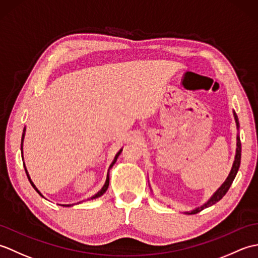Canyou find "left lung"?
<instances>
[{"instance_id":"left-lung-1","label":"left lung","mask_w":258,"mask_h":258,"mask_svg":"<svg viewBox=\"0 0 258 258\" xmlns=\"http://www.w3.org/2000/svg\"><path fill=\"white\" fill-rule=\"evenodd\" d=\"M234 116H235V120H236V125H237V127H238V125H239V124H238V119H237V116H236V114H235V113H234ZM240 153H242V146H240L239 136H237L236 155H235V161H234V164H233L232 171H231V173H229L227 179L225 180V182H224V184L221 186V187L216 190V193L211 197V200L208 201V202L206 203V204H204V205L199 207V208H196V210H194V211L187 212V214H189V215H191V214L200 213L201 211L204 210V208L210 207V206H212V205H214V204H216V203H217L218 201H221V200L223 199V196L227 193V190L229 189V187H231L233 180H234L235 176H236V174H237V172H238V168H239V165H240Z\"/></svg>"}]
</instances>
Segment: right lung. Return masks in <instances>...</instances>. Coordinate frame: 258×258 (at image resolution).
<instances>
[{
    "mask_svg": "<svg viewBox=\"0 0 258 258\" xmlns=\"http://www.w3.org/2000/svg\"><path fill=\"white\" fill-rule=\"evenodd\" d=\"M24 135H25V128L23 130V134H22V142H21V149H23V140H24ZM120 152H122V150H120L117 154H116V156H115V158H114V161H113V163L111 164V166L109 167H112L114 164H115V162H116V160H117V157H118V155L120 154ZM24 167H25V165H24ZM25 172H26V175H27V177H29V180H30V183L32 184V186L33 187H34V189L37 191L38 194H40L41 196H43L41 193H40V190H38L36 187H35V185L33 184V182L31 180V178H30V175H29V173H27V171H26V168H25ZM108 184H109V177H108V175H107V177H106V182H105V184H104V186H103V188L98 191V193L96 194V195H94L93 197H91V200H93V199H96V197H100L101 195H103L104 193H105L106 191V189H107V187H108ZM63 206H70V205H63Z\"/></svg>",
    "mask_w": 258,
    "mask_h": 258,
    "instance_id": "add662e5",
    "label": "right lung"
}]
</instances>
